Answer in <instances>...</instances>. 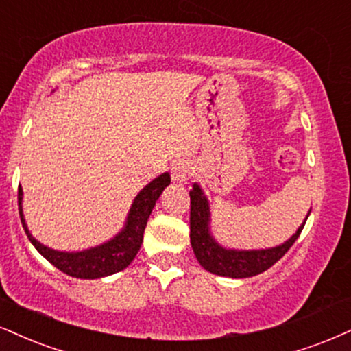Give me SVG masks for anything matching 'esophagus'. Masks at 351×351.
Returning <instances> with one entry per match:
<instances>
[{
	"label": "esophagus",
	"instance_id": "esophagus-1",
	"mask_svg": "<svg viewBox=\"0 0 351 351\" xmlns=\"http://www.w3.org/2000/svg\"><path fill=\"white\" fill-rule=\"evenodd\" d=\"M193 172L192 162L187 161V159H179L172 164V180L177 184L187 182Z\"/></svg>",
	"mask_w": 351,
	"mask_h": 351
}]
</instances>
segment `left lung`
I'll use <instances>...</instances> for the list:
<instances>
[{
	"label": "left lung",
	"instance_id": "obj_1",
	"mask_svg": "<svg viewBox=\"0 0 351 351\" xmlns=\"http://www.w3.org/2000/svg\"><path fill=\"white\" fill-rule=\"evenodd\" d=\"M311 213V210H309ZM309 216V215H308ZM306 216V219H308ZM210 206L202 189L195 184L190 190V242L197 261L205 270L229 278H247L262 274L288 252L300 237L306 221L285 244L262 250L224 249L210 232Z\"/></svg>",
	"mask_w": 351,
	"mask_h": 351
}]
</instances>
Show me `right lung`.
<instances>
[{"mask_svg":"<svg viewBox=\"0 0 351 351\" xmlns=\"http://www.w3.org/2000/svg\"><path fill=\"white\" fill-rule=\"evenodd\" d=\"M171 184V176L161 174L156 177L153 182H149L145 189L138 193L132 208H130L127 224L119 232L114 239L106 242V244L97 245L83 252H58V250L49 249L34 239L25 226V219L23 215V189L17 190V205H19V216L23 228L27 234L29 241L32 242L34 247L40 252L43 257L49 261L51 265H55L63 274L75 276V278L94 280L102 278V276L117 274V271L127 268L132 263L138 250L141 247L143 234H145L146 223L153 211L156 200L162 193V190Z\"/></svg>","mask_w":351,"mask_h":351,"instance_id":"obj_1","label":"right lung"}]
</instances>
